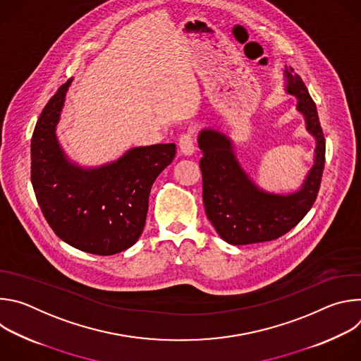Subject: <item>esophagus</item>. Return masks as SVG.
Returning <instances> with one entry per match:
<instances>
[{"label":"esophagus","instance_id":"obj_1","mask_svg":"<svg viewBox=\"0 0 361 361\" xmlns=\"http://www.w3.org/2000/svg\"><path fill=\"white\" fill-rule=\"evenodd\" d=\"M178 148L184 156H191L194 152V135L192 133H184L178 140Z\"/></svg>","mask_w":361,"mask_h":361}]
</instances>
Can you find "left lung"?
I'll return each mask as SVG.
<instances>
[{
	"instance_id": "1",
	"label": "left lung",
	"mask_w": 361,
	"mask_h": 361,
	"mask_svg": "<svg viewBox=\"0 0 361 361\" xmlns=\"http://www.w3.org/2000/svg\"><path fill=\"white\" fill-rule=\"evenodd\" d=\"M284 74L287 92L297 97V110L317 142L314 164L298 191L284 195L259 188L241 169L226 134L212 128L198 134L205 214L220 237L233 245L271 241L288 233L310 212L320 190L326 140L317 109L300 75L293 68H286Z\"/></svg>"
}]
</instances>
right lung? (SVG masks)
Listing matches in <instances>:
<instances>
[{"instance_id": "add662e5", "label": "right lung", "mask_w": 361, "mask_h": 361, "mask_svg": "<svg viewBox=\"0 0 361 361\" xmlns=\"http://www.w3.org/2000/svg\"><path fill=\"white\" fill-rule=\"evenodd\" d=\"M71 80L44 107L31 138V183L39 209L67 244L97 255H113L140 238L152 183L176 157V144L128 149L98 169L71 163L56 127Z\"/></svg>"}]
</instances>
